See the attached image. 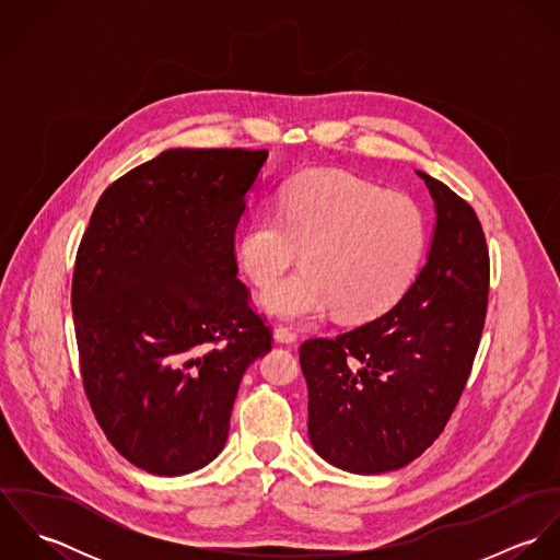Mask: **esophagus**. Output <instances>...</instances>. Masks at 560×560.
<instances>
[{
	"mask_svg": "<svg viewBox=\"0 0 560 560\" xmlns=\"http://www.w3.org/2000/svg\"><path fill=\"white\" fill-rule=\"evenodd\" d=\"M273 338H276L278 342L289 345V342H295L298 334H295L291 327H287V325H276V327H273Z\"/></svg>",
	"mask_w": 560,
	"mask_h": 560,
	"instance_id": "obj_1",
	"label": "esophagus"
}]
</instances>
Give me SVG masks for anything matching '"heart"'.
Instances as JSON below:
<instances>
[{
	"instance_id": "heart-1",
	"label": "heart",
	"mask_w": 560,
	"mask_h": 560,
	"mask_svg": "<svg viewBox=\"0 0 560 560\" xmlns=\"http://www.w3.org/2000/svg\"><path fill=\"white\" fill-rule=\"evenodd\" d=\"M427 241V213L413 196L311 172L280 189L273 213L245 226L237 262L252 284L267 287L302 249L304 267L269 287L258 306L280 319H315L334 308L338 319L369 320L409 289Z\"/></svg>"
}]
</instances>
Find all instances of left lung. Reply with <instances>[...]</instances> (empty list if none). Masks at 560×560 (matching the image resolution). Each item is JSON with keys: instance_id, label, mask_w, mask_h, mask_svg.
Listing matches in <instances>:
<instances>
[{"instance_id": "obj_1", "label": "left lung", "mask_w": 560, "mask_h": 560, "mask_svg": "<svg viewBox=\"0 0 560 560\" xmlns=\"http://www.w3.org/2000/svg\"><path fill=\"white\" fill-rule=\"evenodd\" d=\"M435 231L416 282L384 315L300 347L308 435L325 462L355 475L399 470L444 431L479 349L489 254L475 209L418 170Z\"/></svg>"}]
</instances>
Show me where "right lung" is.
<instances>
[{"label": "right lung", "instance_id": "1", "mask_svg": "<svg viewBox=\"0 0 560 560\" xmlns=\"http://www.w3.org/2000/svg\"><path fill=\"white\" fill-rule=\"evenodd\" d=\"M267 151L170 149L98 198L73 271L81 380L112 446L178 477L229 438L271 329L237 278L235 231Z\"/></svg>", "mask_w": 560, "mask_h": 560}]
</instances>
